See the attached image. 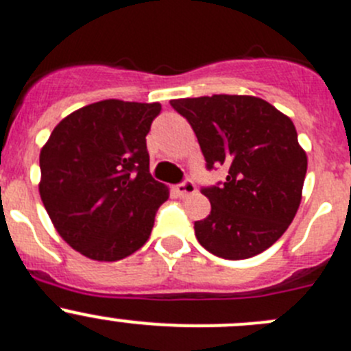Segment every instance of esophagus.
I'll return each mask as SVG.
<instances>
[{"label": "esophagus", "mask_w": 351, "mask_h": 351, "mask_svg": "<svg viewBox=\"0 0 351 351\" xmlns=\"http://www.w3.org/2000/svg\"><path fill=\"white\" fill-rule=\"evenodd\" d=\"M176 193H178L179 198H184V196L195 195L196 193V186L193 181H184L182 184L176 186Z\"/></svg>", "instance_id": "esophagus-1"}]
</instances>
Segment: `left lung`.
I'll use <instances>...</instances> for the list:
<instances>
[{
	"instance_id": "8db88e82",
	"label": "left lung",
	"mask_w": 351,
	"mask_h": 351,
	"mask_svg": "<svg viewBox=\"0 0 351 351\" xmlns=\"http://www.w3.org/2000/svg\"><path fill=\"white\" fill-rule=\"evenodd\" d=\"M191 123L206 167H226L222 186L203 188L210 215L195 222L206 252L252 258L278 241L298 212L306 153L295 123L269 101L246 95L172 99Z\"/></svg>"
}]
</instances>
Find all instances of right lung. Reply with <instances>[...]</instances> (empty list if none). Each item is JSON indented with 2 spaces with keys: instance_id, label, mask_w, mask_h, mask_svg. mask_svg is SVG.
I'll return each mask as SVG.
<instances>
[{
  "instance_id": "add662e5",
  "label": "right lung",
  "mask_w": 351,
  "mask_h": 351,
  "mask_svg": "<svg viewBox=\"0 0 351 351\" xmlns=\"http://www.w3.org/2000/svg\"><path fill=\"white\" fill-rule=\"evenodd\" d=\"M160 103L103 99L53 129L39 155L43 205L63 241L98 262L138 252L169 188L149 173L146 136Z\"/></svg>"
}]
</instances>
